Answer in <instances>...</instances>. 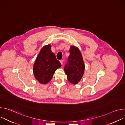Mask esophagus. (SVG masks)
<instances>
[{"label":"esophagus","mask_w":125,"mask_h":125,"mask_svg":"<svg viewBox=\"0 0 125 125\" xmlns=\"http://www.w3.org/2000/svg\"><path fill=\"white\" fill-rule=\"evenodd\" d=\"M60 62L61 64L62 65H63V60H60Z\"/></svg>","instance_id":"1"}]
</instances>
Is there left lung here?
Masks as SVG:
<instances>
[{
  "label": "left lung",
  "instance_id": "left-lung-1",
  "mask_svg": "<svg viewBox=\"0 0 125 125\" xmlns=\"http://www.w3.org/2000/svg\"><path fill=\"white\" fill-rule=\"evenodd\" d=\"M70 55L64 67V71L68 80L76 84L80 81L84 74V64L80 50L77 47L71 46Z\"/></svg>",
  "mask_w": 125,
  "mask_h": 125
}]
</instances>
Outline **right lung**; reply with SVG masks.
<instances>
[{
	"label": "right lung",
	"mask_w": 125,
	"mask_h": 125,
	"mask_svg": "<svg viewBox=\"0 0 125 125\" xmlns=\"http://www.w3.org/2000/svg\"><path fill=\"white\" fill-rule=\"evenodd\" d=\"M51 47L50 44L43 46L33 65L35 78L42 84H46L50 81L55 71L61 66L54 53L52 52Z\"/></svg>",
	"instance_id": "obj_1"
}]
</instances>
